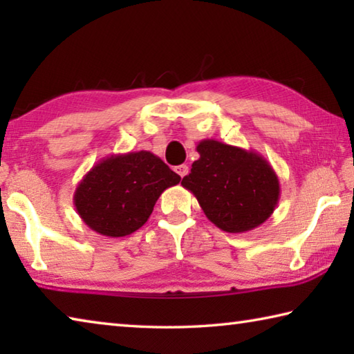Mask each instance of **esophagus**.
I'll return each mask as SVG.
<instances>
[{"mask_svg": "<svg viewBox=\"0 0 354 354\" xmlns=\"http://www.w3.org/2000/svg\"><path fill=\"white\" fill-rule=\"evenodd\" d=\"M175 171L178 173V175L179 176H181V178H184L185 175H187V173H189V167L187 165H185V164H183V165H178L176 167V169H175Z\"/></svg>", "mask_w": 354, "mask_h": 354, "instance_id": "obj_1", "label": "esophagus"}]
</instances>
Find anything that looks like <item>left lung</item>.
<instances>
[{
	"label": "left lung",
	"instance_id": "left-lung-1",
	"mask_svg": "<svg viewBox=\"0 0 354 354\" xmlns=\"http://www.w3.org/2000/svg\"><path fill=\"white\" fill-rule=\"evenodd\" d=\"M196 151L200 159L181 184L215 226L247 232L270 217L279 201V179L267 159L214 139L201 140Z\"/></svg>",
	"mask_w": 354,
	"mask_h": 354
}]
</instances>
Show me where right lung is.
<instances>
[{
	"label": "right lung",
	"instance_id": "1",
	"mask_svg": "<svg viewBox=\"0 0 354 354\" xmlns=\"http://www.w3.org/2000/svg\"><path fill=\"white\" fill-rule=\"evenodd\" d=\"M181 176L149 151L112 154L93 165L75 190V207L91 230L106 237L133 234L156 201Z\"/></svg>",
	"mask_w": 354,
	"mask_h": 354
}]
</instances>
